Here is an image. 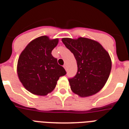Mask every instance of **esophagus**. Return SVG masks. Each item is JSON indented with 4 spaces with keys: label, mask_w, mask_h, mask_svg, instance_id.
Listing matches in <instances>:
<instances>
[{
    "label": "esophagus",
    "mask_w": 129,
    "mask_h": 129,
    "mask_svg": "<svg viewBox=\"0 0 129 129\" xmlns=\"http://www.w3.org/2000/svg\"><path fill=\"white\" fill-rule=\"evenodd\" d=\"M63 67H64V69H65L66 70H67V65H66V64H64V65L63 66Z\"/></svg>",
    "instance_id": "esophagus-1"
}]
</instances>
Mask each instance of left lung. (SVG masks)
I'll return each instance as SVG.
<instances>
[{
  "instance_id": "left-lung-1",
  "label": "left lung",
  "mask_w": 129,
  "mask_h": 129,
  "mask_svg": "<svg viewBox=\"0 0 129 129\" xmlns=\"http://www.w3.org/2000/svg\"><path fill=\"white\" fill-rule=\"evenodd\" d=\"M62 41L77 61V74L68 79L72 91L82 98L100 92L111 71L109 52L100 43L88 38H62Z\"/></svg>"
}]
</instances>
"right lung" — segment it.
<instances>
[{
    "label": "right lung",
    "instance_id": "right-lung-1",
    "mask_svg": "<svg viewBox=\"0 0 129 129\" xmlns=\"http://www.w3.org/2000/svg\"><path fill=\"white\" fill-rule=\"evenodd\" d=\"M58 43L59 39L43 35L32 40L20 53L17 67L18 77L31 94L46 95L55 88L59 77L67 74L52 55Z\"/></svg>",
    "mask_w": 129,
    "mask_h": 129
}]
</instances>
